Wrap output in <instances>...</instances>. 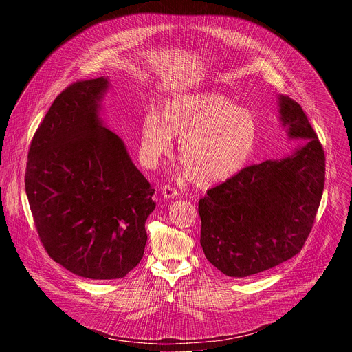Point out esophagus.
<instances>
[{
  "label": "esophagus",
  "mask_w": 352,
  "mask_h": 352,
  "mask_svg": "<svg viewBox=\"0 0 352 352\" xmlns=\"http://www.w3.org/2000/svg\"><path fill=\"white\" fill-rule=\"evenodd\" d=\"M162 193L166 199H173V197L178 196V190L175 188H173L171 185H164L162 189Z\"/></svg>",
  "instance_id": "obj_1"
}]
</instances>
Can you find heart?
Returning a JSON list of instances; mask_svg holds the SVG:
<instances>
[{
  "instance_id": "obj_1",
  "label": "heart",
  "mask_w": 352,
  "mask_h": 352,
  "mask_svg": "<svg viewBox=\"0 0 352 352\" xmlns=\"http://www.w3.org/2000/svg\"><path fill=\"white\" fill-rule=\"evenodd\" d=\"M259 126L254 114L220 93H182L162 104V118L147 114L140 124V162L153 168L181 142L179 163L186 178L213 186L236 175L250 160Z\"/></svg>"
}]
</instances>
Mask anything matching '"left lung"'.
I'll list each match as a JSON object with an SVG mask.
<instances>
[{
	"instance_id": "8db88e82",
	"label": "left lung",
	"mask_w": 352,
	"mask_h": 352,
	"mask_svg": "<svg viewBox=\"0 0 352 352\" xmlns=\"http://www.w3.org/2000/svg\"><path fill=\"white\" fill-rule=\"evenodd\" d=\"M289 139H302L278 160L249 166L199 200L200 245L206 259L230 277L269 270L300 252L324 186V152L302 107L278 96Z\"/></svg>"
}]
</instances>
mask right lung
Listing matches in <instances>:
<instances>
[{"instance_id":"obj_1","label":"right lung","mask_w":352,"mask_h":352,"mask_svg":"<svg viewBox=\"0 0 352 352\" xmlns=\"http://www.w3.org/2000/svg\"><path fill=\"white\" fill-rule=\"evenodd\" d=\"M109 78L57 96L28 155L25 189L40 241L54 262L91 280L125 277L143 258L155 189L122 139L100 118Z\"/></svg>"}]
</instances>
